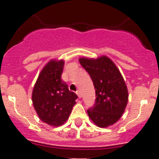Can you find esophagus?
I'll return each instance as SVG.
<instances>
[{
  "mask_svg": "<svg viewBox=\"0 0 159 159\" xmlns=\"http://www.w3.org/2000/svg\"><path fill=\"white\" fill-rule=\"evenodd\" d=\"M76 93H77V95L78 96V97H79V98H81V97H82V92H81V91H80V90H77Z\"/></svg>",
  "mask_w": 159,
  "mask_h": 159,
  "instance_id": "obj_1",
  "label": "esophagus"
}]
</instances>
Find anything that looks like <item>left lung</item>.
I'll list each match as a JSON object with an SVG mask.
<instances>
[{
	"instance_id": "obj_1",
	"label": "left lung",
	"mask_w": 159,
	"mask_h": 159,
	"mask_svg": "<svg viewBox=\"0 0 159 159\" xmlns=\"http://www.w3.org/2000/svg\"><path fill=\"white\" fill-rule=\"evenodd\" d=\"M80 64L92 78L96 89V104L87 114L100 128H107L120 119L128 103L129 93L122 74L106 55L97 58L82 57Z\"/></svg>"
}]
</instances>
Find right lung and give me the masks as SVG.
<instances>
[{
  "label": "right lung",
  "mask_w": 159,
  "mask_h": 159,
  "mask_svg": "<svg viewBox=\"0 0 159 159\" xmlns=\"http://www.w3.org/2000/svg\"><path fill=\"white\" fill-rule=\"evenodd\" d=\"M64 60L51 59L39 74L32 92V102L39 118L57 127L68 120L77 96L61 80Z\"/></svg>",
  "instance_id": "right-lung-1"
}]
</instances>
